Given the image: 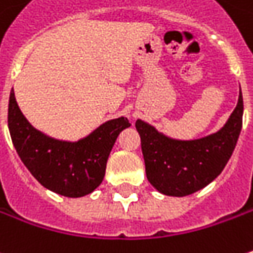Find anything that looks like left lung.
<instances>
[{"label": "left lung", "instance_id": "8db88e82", "mask_svg": "<svg viewBox=\"0 0 253 253\" xmlns=\"http://www.w3.org/2000/svg\"><path fill=\"white\" fill-rule=\"evenodd\" d=\"M244 100L218 131L194 140L166 136L144 120L136 122L150 184L164 195L185 197L200 191L222 172L242 128Z\"/></svg>", "mask_w": 253, "mask_h": 253}]
</instances>
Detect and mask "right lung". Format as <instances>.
Masks as SVG:
<instances>
[{"instance_id": "1", "label": "right lung", "mask_w": 253, "mask_h": 253, "mask_svg": "<svg viewBox=\"0 0 253 253\" xmlns=\"http://www.w3.org/2000/svg\"><path fill=\"white\" fill-rule=\"evenodd\" d=\"M127 127L130 123L122 116L78 141L53 138L32 126L22 115L14 90L9 94L8 128L19 159L45 188L63 197L79 198L100 185L116 138Z\"/></svg>"}]
</instances>
